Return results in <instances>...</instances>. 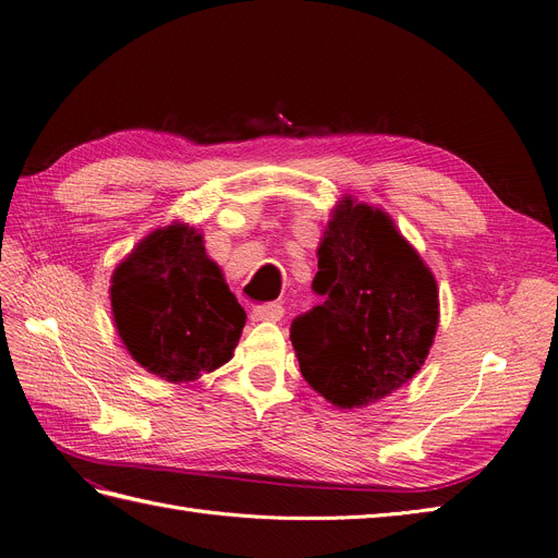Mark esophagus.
<instances>
[{"label": "esophagus", "instance_id": "1", "mask_svg": "<svg viewBox=\"0 0 558 558\" xmlns=\"http://www.w3.org/2000/svg\"><path fill=\"white\" fill-rule=\"evenodd\" d=\"M284 315L280 303H264V305H255L253 307V322H280Z\"/></svg>", "mask_w": 558, "mask_h": 558}]
</instances>
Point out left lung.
<instances>
[{
  "label": "left lung",
  "instance_id": "left-lung-1",
  "mask_svg": "<svg viewBox=\"0 0 558 558\" xmlns=\"http://www.w3.org/2000/svg\"><path fill=\"white\" fill-rule=\"evenodd\" d=\"M317 255L322 303L290 328L301 375L336 407L377 402L425 363L439 324L437 282L384 211L349 197Z\"/></svg>",
  "mask_w": 558,
  "mask_h": 558
}]
</instances>
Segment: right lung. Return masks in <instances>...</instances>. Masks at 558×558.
Here are the masks:
<instances>
[{
  "instance_id": "1",
  "label": "right lung",
  "mask_w": 558,
  "mask_h": 558,
  "mask_svg": "<svg viewBox=\"0 0 558 558\" xmlns=\"http://www.w3.org/2000/svg\"><path fill=\"white\" fill-rule=\"evenodd\" d=\"M117 331L133 359L168 381H193L232 359L245 311L189 225L144 239L110 287Z\"/></svg>"
}]
</instances>
